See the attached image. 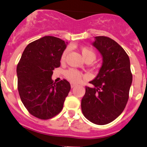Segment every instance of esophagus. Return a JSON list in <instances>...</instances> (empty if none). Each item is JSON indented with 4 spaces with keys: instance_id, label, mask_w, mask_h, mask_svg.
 I'll return each instance as SVG.
<instances>
[{
    "instance_id": "obj_1",
    "label": "esophagus",
    "mask_w": 147,
    "mask_h": 147,
    "mask_svg": "<svg viewBox=\"0 0 147 147\" xmlns=\"http://www.w3.org/2000/svg\"><path fill=\"white\" fill-rule=\"evenodd\" d=\"M75 86H76V85H75V84H74V83H71V88H75Z\"/></svg>"
}]
</instances>
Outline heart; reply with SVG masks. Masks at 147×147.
Returning <instances> with one entry per match:
<instances>
[{
	"label": "heart",
	"mask_w": 147,
	"mask_h": 147,
	"mask_svg": "<svg viewBox=\"0 0 147 147\" xmlns=\"http://www.w3.org/2000/svg\"><path fill=\"white\" fill-rule=\"evenodd\" d=\"M80 51L81 55H82L85 61L89 60L92 62L96 57L95 52L92 49L88 47H82L80 48ZM68 52H69L68 49H65L64 51V52L62 53V57H61L62 62L65 61ZM65 76H66L67 79L69 80L71 82H78L79 81H80L81 78H82V74L75 69H69L65 72Z\"/></svg>",
	"instance_id": "obj_1"
}]
</instances>
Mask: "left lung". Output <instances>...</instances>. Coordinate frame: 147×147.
<instances>
[{
	"mask_svg": "<svg viewBox=\"0 0 147 147\" xmlns=\"http://www.w3.org/2000/svg\"><path fill=\"white\" fill-rule=\"evenodd\" d=\"M92 45L102 58L97 76L85 87L81 101L84 116L97 125L114 121L123 111L128 99L132 74L130 59L116 42L106 36H95Z\"/></svg>",
	"mask_w": 147,
	"mask_h": 147,
	"instance_id": "obj_1",
	"label": "left lung"
}]
</instances>
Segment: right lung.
<instances>
[{"mask_svg":"<svg viewBox=\"0 0 147 147\" xmlns=\"http://www.w3.org/2000/svg\"><path fill=\"white\" fill-rule=\"evenodd\" d=\"M67 42L46 36L27 45L17 65L18 90L28 111L40 119H49L63 108L70 90L66 80L53 83V70L60 66Z\"/></svg>","mask_w":147,"mask_h":147,"instance_id":"right-lung-1","label":"right lung"}]
</instances>
